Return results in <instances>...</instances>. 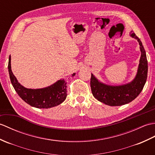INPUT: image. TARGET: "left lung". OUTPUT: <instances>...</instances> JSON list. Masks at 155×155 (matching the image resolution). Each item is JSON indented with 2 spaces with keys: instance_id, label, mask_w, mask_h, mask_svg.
I'll return each instance as SVG.
<instances>
[{
  "instance_id": "8db88e82",
  "label": "left lung",
  "mask_w": 155,
  "mask_h": 155,
  "mask_svg": "<svg viewBox=\"0 0 155 155\" xmlns=\"http://www.w3.org/2000/svg\"><path fill=\"white\" fill-rule=\"evenodd\" d=\"M130 35L138 40L141 51L138 71L135 78L130 83L119 86H110L100 83L91 74L90 85L93 95L98 101L110 106H120L134 100L141 92L145 85L148 72V62L145 50L141 41L133 31Z\"/></svg>"
}]
</instances>
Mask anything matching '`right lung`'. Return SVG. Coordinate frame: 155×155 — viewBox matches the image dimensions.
<instances>
[{
  "label": "right lung",
  "instance_id": "add662e5",
  "mask_svg": "<svg viewBox=\"0 0 155 155\" xmlns=\"http://www.w3.org/2000/svg\"><path fill=\"white\" fill-rule=\"evenodd\" d=\"M10 56L8 60V72L12 86L17 94L30 106L40 109H48L61 104L67 97V83L64 80H58L50 86L42 89H27L17 81L11 70ZM73 74L71 76H74Z\"/></svg>",
  "mask_w": 155,
  "mask_h": 155
}]
</instances>
